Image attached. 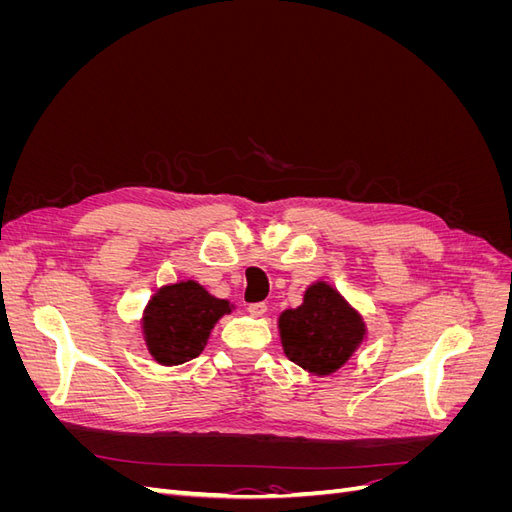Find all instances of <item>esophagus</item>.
<instances>
[{
  "label": "esophagus",
  "instance_id": "obj_1",
  "mask_svg": "<svg viewBox=\"0 0 512 512\" xmlns=\"http://www.w3.org/2000/svg\"><path fill=\"white\" fill-rule=\"evenodd\" d=\"M247 312H250L252 316H262V314H265L267 312V303H250V305H247Z\"/></svg>",
  "mask_w": 512,
  "mask_h": 512
}]
</instances>
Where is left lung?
<instances>
[{
  "mask_svg": "<svg viewBox=\"0 0 512 512\" xmlns=\"http://www.w3.org/2000/svg\"><path fill=\"white\" fill-rule=\"evenodd\" d=\"M284 354L309 374L329 376L365 342L363 316L327 282H314L299 307L277 318Z\"/></svg>",
  "mask_w": 512,
  "mask_h": 512,
  "instance_id": "obj_1",
  "label": "left lung"
}]
</instances>
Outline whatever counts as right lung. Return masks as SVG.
Returning a JSON list of instances; mask_svg holds the SVG:
<instances>
[{
    "label": "right lung",
    "mask_w": 512,
    "mask_h": 512,
    "mask_svg": "<svg viewBox=\"0 0 512 512\" xmlns=\"http://www.w3.org/2000/svg\"><path fill=\"white\" fill-rule=\"evenodd\" d=\"M235 305L218 299L194 280H181L153 292L143 309L141 329L149 354L160 365H181L205 350L211 329Z\"/></svg>",
    "instance_id": "right-lung-1"
}]
</instances>
